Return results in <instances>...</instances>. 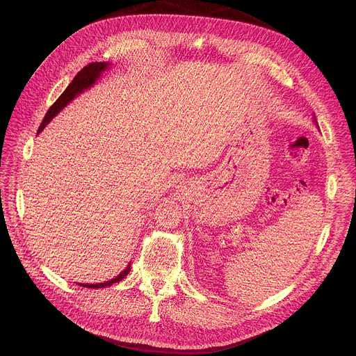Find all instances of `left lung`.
Here are the masks:
<instances>
[{"instance_id":"1","label":"left lung","mask_w":356,"mask_h":356,"mask_svg":"<svg viewBox=\"0 0 356 356\" xmlns=\"http://www.w3.org/2000/svg\"><path fill=\"white\" fill-rule=\"evenodd\" d=\"M314 121H316V120H314Z\"/></svg>"}]
</instances>
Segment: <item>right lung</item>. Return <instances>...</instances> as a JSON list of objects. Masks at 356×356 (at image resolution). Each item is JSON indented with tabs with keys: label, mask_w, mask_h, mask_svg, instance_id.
I'll use <instances>...</instances> for the list:
<instances>
[{
	"label": "right lung",
	"mask_w": 356,
	"mask_h": 356,
	"mask_svg": "<svg viewBox=\"0 0 356 356\" xmlns=\"http://www.w3.org/2000/svg\"><path fill=\"white\" fill-rule=\"evenodd\" d=\"M110 66V63H104V62H95V63H90L87 65L86 67H83L76 76L74 79L72 80V83L67 86V88L62 92V95L56 99V103L50 107L38 129V134L42 132V129L52 121V118L59 113L62 111L70 101L73 98H76L80 92H83L84 90H87L88 87H91L97 79L101 76V73H103L104 70H107ZM131 270V264L125 268V270H122L117 277L108 280V282H104V283H95V284H80L83 287H88V289H99V287H106V286H111L113 283H117V282H121Z\"/></svg>",
	"instance_id": "obj_1"
}]
</instances>
